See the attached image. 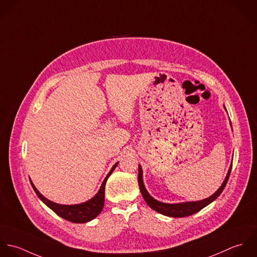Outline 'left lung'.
<instances>
[{"mask_svg": "<svg viewBox=\"0 0 257 257\" xmlns=\"http://www.w3.org/2000/svg\"><path fill=\"white\" fill-rule=\"evenodd\" d=\"M231 168H232V163H231V165L228 169V172L226 174V177H225L222 185L219 187V189L210 197L206 198L205 200H202V201H198V202H188V203H180V204H165V203L155 200L154 198H152L151 195L147 192V190L144 186L143 171H142V168L140 165H139V173H138V183H139L140 192H141L145 202L152 209L158 211L159 213L167 215V216L184 217V216H189V215H192V214L200 211L202 208H204L205 206L209 205L210 203H212L214 200L217 199V197L221 194V192L223 191V189L225 188V186L227 184V181H228V178H229V175L231 172Z\"/></svg>", "mask_w": 257, "mask_h": 257, "instance_id": "1", "label": "left lung"}]
</instances>
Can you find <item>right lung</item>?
<instances>
[{
    "label": "right lung",
    "mask_w": 257,
    "mask_h": 257,
    "mask_svg": "<svg viewBox=\"0 0 257 257\" xmlns=\"http://www.w3.org/2000/svg\"><path fill=\"white\" fill-rule=\"evenodd\" d=\"M118 163H116L112 169L110 170V172L108 173V175L106 176V178L103 181L102 185L98 191V193L89 201L82 203V204H78V205H59L56 203H53L52 201L48 200L47 198H45L35 187V185L33 184V182L31 181L32 187L34 189V191L36 192V194L38 195V197L41 199V201L48 205L52 210H53L57 215H59L60 217L74 222V223H83V222H87L92 220L93 218H95L102 210L103 205H104V196H105V185H106V181L109 178V176L112 174V172L114 171V169L117 167Z\"/></svg>",
    "instance_id": "add662e5"
}]
</instances>
